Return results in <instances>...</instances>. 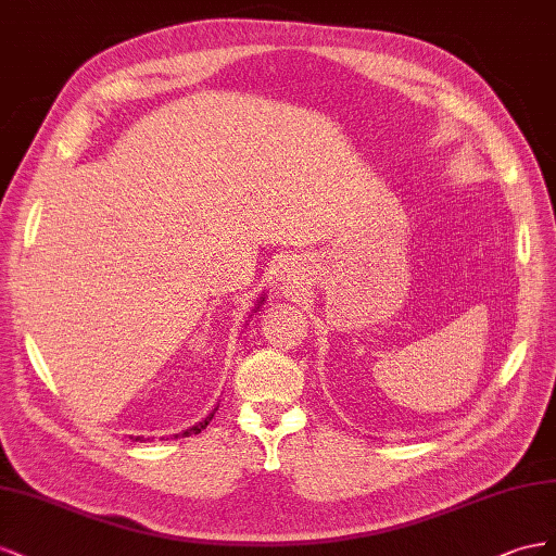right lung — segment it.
<instances>
[{"label": "right lung", "mask_w": 556, "mask_h": 556, "mask_svg": "<svg viewBox=\"0 0 556 556\" xmlns=\"http://www.w3.org/2000/svg\"><path fill=\"white\" fill-rule=\"evenodd\" d=\"M263 300H265V298H261V300H258V305H256V309H258V307H261V305H263ZM214 409H216V407H214ZM212 417H214V412H212V415H210V417H207V419H202V421H200V424H195V426H193V428H186V431H184V433H181V435H184V438H186V435H193V433H200V431H202V428H207V424H210V421H212ZM135 440H139V438H135Z\"/></svg>", "instance_id": "right-lung-1"}]
</instances>
